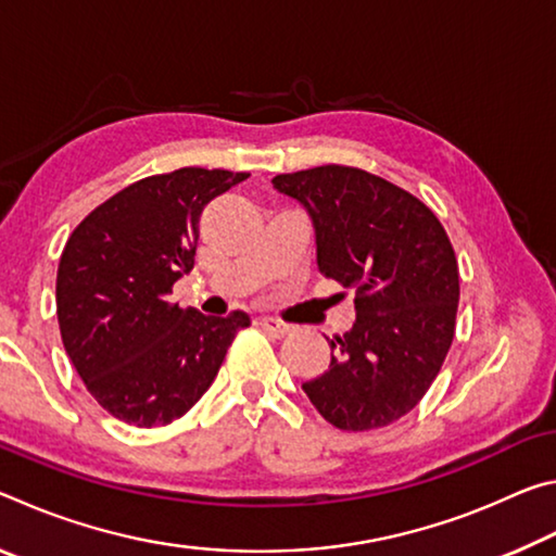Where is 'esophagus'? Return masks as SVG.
<instances>
[{
    "instance_id": "esophagus-1",
    "label": "esophagus",
    "mask_w": 556,
    "mask_h": 556,
    "mask_svg": "<svg viewBox=\"0 0 556 556\" xmlns=\"http://www.w3.org/2000/svg\"><path fill=\"white\" fill-rule=\"evenodd\" d=\"M260 328H262V331H267L269 336H275V338H285L291 331L287 324L277 321V318H260Z\"/></svg>"
}]
</instances>
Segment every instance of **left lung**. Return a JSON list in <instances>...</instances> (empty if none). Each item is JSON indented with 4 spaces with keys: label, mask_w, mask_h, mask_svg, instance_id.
Wrapping results in <instances>:
<instances>
[{
    "label": "left lung",
    "mask_w": 556,
    "mask_h": 556,
    "mask_svg": "<svg viewBox=\"0 0 556 556\" xmlns=\"http://www.w3.org/2000/svg\"><path fill=\"white\" fill-rule=\"evenodd\" d=\"M304 205L324 277L355 289V324L331 365L301 384L326 421L370 431L425 397L454 341L458 262L444 225L404 188L353 166L271 178Z\"/></svg>",
    "instance_id": "8db88e82"
}]
</instances>
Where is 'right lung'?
I'll use <instances>...</instances> for the list:
<instances>
[{
  "mask_svg": "<svg viewBox=\"0 0 556 556\" xmlns=\"http://www.w3.org/2000/svg\"><path fill=\"white\" fill-rule=\"evenodd\" d=\"M250 174L186 166L98 205L65 242L55 312L73 368L112 417L162 427L211 388L250 316H203L168 301L193 269L205 205Z\"/></svg>",
  "mask_w": 556,
  "mask_h": 556,
  "instance_id": "add662e5",
  "label": "right lung"
}]
</instances>
